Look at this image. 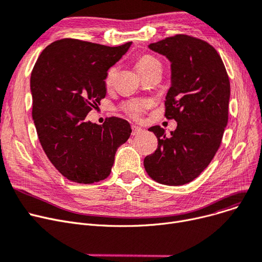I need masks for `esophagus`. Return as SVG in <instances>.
Masks as SVG:
<instances>
[{
  "mask_svg": "<svg viewBox=\"0 0 262 262\" xmlns=\"http://www.w3.org/2000/svg\"><path fill=\"white\" fill-rule=\"evenodd\" d=\"M132 129H133V133H132V135H133V136L140 135V134H142V133L144 132L141 127H139V126H136V125H134V126L132 127Z\"/></svg>",
  "mask_w": 262,
  "mask_h": 262,
  "instance_id": "1",
  "label": "esophagus"
}]
</instances>
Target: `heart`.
Instances as JSON below:
<instances>
[{
  "label": "heart",
  "instance_id": "obj_1",
  "mask_svg": "<svg viewBox=\"0 0 262 262\" xmlns=\"http://www.w3.org/2000/svg\"><path fill=\"white\" fill-rule=\"evenodd\" d=\"M136 66H137L139 74L142 75L146 72L154 70L156 67H162V64L156 58H154V56L150 54H145L140 56V58L137 60ZM116 74H117V67L111 66L107 71V74L105 77V83L107 85L111 84ZM147 106H149V104H147V101H144V100H129L122 106V109L126 112L129 117L134 119H139L143 115V112L147 108Z\"/></svg>",
  "mask_w": 262,
  "mask_h": 262
}]
</instances>
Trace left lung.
I'll use <instances>...</instances> for the list:
<instances>
[{"label":"left lung","instance_id":"obj_1","mask_svg":"<svg viewBox=\"0 0 262 262\" xmlns=\"http://www.w3.org/2000/svg\"><path fill=\"white\" fill-rule=\"evenodd\" d=\"M147 47L170 62L165 116L178 125L170 136L159 126L149 128L158 144L144 158V169L158 183L183 185L209 166L221 145L228 123L229 78L217 51L204 40L176 35Z\"/></svg>","mask_w":262,"mask_h":262}]
</instances>
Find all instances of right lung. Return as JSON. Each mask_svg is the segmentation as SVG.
I'll return each instance as SVG.
<instances>
[{
  "label": "right lung",
  "mask_w": 262,
  "mask_h": 262,
  "mask_svg": "<svg viewBox=\"0 0 262 262\" xmlns=\"http://www.w3.org/2000/svg\"><path fill=\"white\" fill-rule=\"evenodd\" d=\"M130 45L61 39L45 48L34 65L30 86L38 139L52 165L70 181L90 184L106 179L119 146L129 138L126 120L112 117L98 125L86 116L106 96L107 71Z\"/></svg>",
  "instance_id": "obj_1"
}]
</instances>
